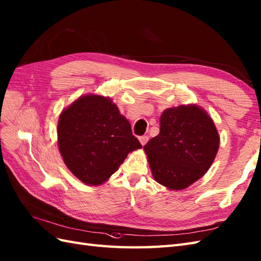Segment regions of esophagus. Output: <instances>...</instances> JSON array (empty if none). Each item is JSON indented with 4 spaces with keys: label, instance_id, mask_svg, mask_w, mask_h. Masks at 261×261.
<instances>
[{
    "label": "esophagus",
    "instance_id": "1",
    "mask_svg": "<svg viewBox=\"0 0 261 261\" xmlns=\"http://www.w3.org/2000/svg\"><path fill=\"white\" fill-rule=\"evenodd\" d=\"M139 142H141V144L144 146L146 145V143L148 142V136L147 135H144V136H141L139 137Z\"/></svg>",
    "mask_w": 261,
    "mask_h": 261
}]
</instances>
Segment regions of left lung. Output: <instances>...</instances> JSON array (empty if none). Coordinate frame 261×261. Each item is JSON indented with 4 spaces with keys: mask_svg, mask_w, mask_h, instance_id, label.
<instances>
[{
    "mask_svg": "<svg viewBox=\"0 0 261 261\" xmlns=\"http://www.w3.org/2000/svg\"><path fill=\"white\" fill-rule=\"evenodd\" d=\"M218 147V132L207 113L196 105H181L162 114L160 134L144 149L155 180L179 190L205 175Z\"/></svg>",
    "mask_w": 261,
    "mask_h": 261,
    "instance_id": "obj_1",
    "label": "left lung"
}]
</instances>
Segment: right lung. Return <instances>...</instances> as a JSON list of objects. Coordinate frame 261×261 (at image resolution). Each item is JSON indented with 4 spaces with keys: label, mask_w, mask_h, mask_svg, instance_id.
<instances>
[{
    "label": "right lung",
    "mask_w": 261,
    "mask_h": 261,
    "mask_svg": "<svg viewBox=\"0 0 261 261\" xmlns=\"http://www.w3.org/2000/svg\"><path fill=\"white\" fill-rule=\"evenodd\" d=\"M59 148L67 168L87 185H100L142 147L130 124L110 98L86 95L62 112Z\"/></svg>",
    "instance_id": "right-lung-1"
}]
</instances>
